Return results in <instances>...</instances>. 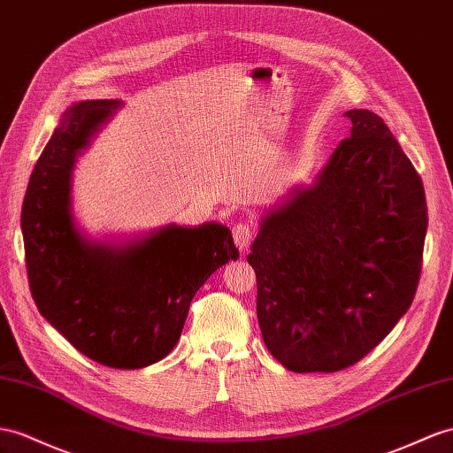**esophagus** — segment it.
Masks as SVG:
<instances>
[{
    "label": "esophagus",
    "instance_id": "obj_1",
    "mask_svg": "<svg viewBox=\"0 0 453 453\" xmlns=\"http://www.w3.org/2000/svg\"><path fill=\"white\" fill-rule=\"evenodd\" d=\"M234 239L239 250H247L250 247V242L254 239V226L249 218H242L234 226Z\"/></svg>",
    "mask_w": 453,
    "mask_h": 453
}]
</instances>
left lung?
I'll return each mask as SVG.
<instances>
[{"mask_svg": "<svg viewBox=\"0 0 453 453\" xmlns=\"http://www.w3.org/2000/svg\"><path fill=\"white\" fill-rule=\"evenodd\" d=\"M344 116L350 135L314 183L262 219L247 257L264 342L295 373L357 364L408 311L421 275L419 173L380 116Z\"/></svg>", "mask_w": 453, "mask_h": 453, "instance_id": "obj_1", "label": "left lung"}]
</instances>
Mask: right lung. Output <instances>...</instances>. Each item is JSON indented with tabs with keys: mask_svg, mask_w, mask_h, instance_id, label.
<instances>
[{
	"mask_svg": "<svg viewBox=\"0 0 453 453\" xmlns=\"http://www.w3.org/2000/svg\"><path fill=\"white\" fill-rule=\"evenodd\" d=\"M120 101H80L63 114L32 170L20 227L40 314L94 362L139 369L166 357L196 291L239 258L219 224H170L124 245L89 241L73 216V168Z\"/></svg>",
	"mask_w": 453,
	"mask_h": 453,
	"instance_id": "1",
	"label": "right lung"
}]
</instances>
